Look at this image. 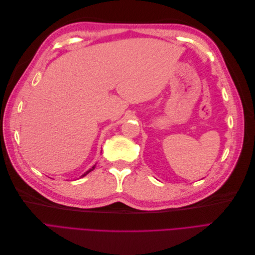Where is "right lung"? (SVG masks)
Wrapping results in <instances>:
<instances>
[{"label": "right lung", "mask_w": 255, "mask_h": 255, "mask_svg": "<svg viewBox=\"0 0 255 255\" xmlns=\"http://www.w3.org/2000/svg\"><path fill=\"white\" fill-rule=\"evenodd\" d=\"M95 167H96V165H95V166H94V167H92V168H90V169H89V170H88V171H86V172H85V173H84V174H83V175H82V177H83V176H85V175H86V174H88V173H89V172H90V171H92V170H94V169H95Z\"/></svg>", "instance_id": "obj_1"}]
</instances>
